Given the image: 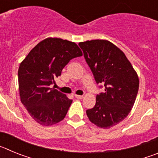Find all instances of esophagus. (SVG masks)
Masks as SVG:
<instances>
[{"label":"esophagus","mask_w":158,"mask_h":158,"mask_svg":"<svg viewBox=\"0 0 158 158\" xmlns=\"http://www.w3.org/2000/svg\"><path fill=\"white\" fill-rule=\"evenodd\" d=\"M75 97L77 99H83L84 98V96H81V95H75Z\"/></svg>","instance_id":"esophagus-1"}]
</instances>
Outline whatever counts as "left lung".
<instances>
[{"label":"left lung","instance_id":"left-lung-1","mask_svg":"<svg viewBox=\"0 0 158 158\" xmlns=\"http://www.w3.org/2000/svg\"><path fill=\"white\" fill-rule=\"evenodd\" d=\"M79 46L95 81L104 89V93L96 95V104L86 114L96 126L108 129L131 111L139 91V77L124 53L111 42L88 40Z\"/></svg>","mask_w":158,"mask_h":158}]
</instances>
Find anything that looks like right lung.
I'll return each instance as SVG.
<instances>
[{"label":"right lung","mask_w":158,"mask_h":158,"mask_svg":"<svg viewBox=\"0 0 158 158\" xmlns=\"http://www.w3.org/2000/svg\"><path fill=\"white\" fill-rule=\"evenodd\" d=\"M82 56L76 43L58 38L39 43L20 63L18 81L20 100L31 116L43 126L62 121L72 100L51 85L73 58Z\"/></svg>","instance_id":"add662e5"}]
</instances>
